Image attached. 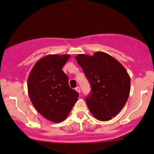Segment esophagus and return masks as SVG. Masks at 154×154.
I'll return each mask as SVG.
<instances>
[{
  "mask_svg": "<svg viewBox=\"0 0 154 154\" xmlns=\"http://www.w3.org/2000/svg\"><path fill=\"white\" fill-rule=\"evenodd\" d=\"M75 91H76L77 93H80V92H81V90H80V88L79 86H77L75 88Z\"/></svg>",
  "mask_w": 154,
  "mask_h": 154,
  "instance_id": "esophagus-1",
  "label": "esophagus"
}]
</instances>
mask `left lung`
Instances as JSON below:
<instances>
[{
    "label": "left lung",
    "instance_id": "left-lung-1",
    "mask_svg": "<svg viewBox=\"0 0 154 154\" xmlns=\"http://www.w3.org/2000/svg\"><path fill=\"white\" fill-rule=\"evenodd\" d=\"M91 86L86 104L100 121L116 116L125 106L130 93L131 79L125 67L109 54L96 52L93 56L75 57Z\"/></svg>",
    "mask_w": 154,
    "mask_h": 154
}]
</instances>
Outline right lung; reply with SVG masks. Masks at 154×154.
<instances>
[{
  "label": "right lung",
  "instance_id": "right-lung-1",
  "mask_svg": "<svg viewBox=\"0 0 154 154\" xmlns=\"http://www.w3.org/2000/svg\"><path fill=\"white\" fill-rule=\"evenodd\" d=\"M70 54H48L34 66L27 79V91L34 106L45 119L59 123L67 118L78 99L62 70Z\"/></svg>",
  "mask_w": 154,
  "mask_h": 154
}]
</instances>
